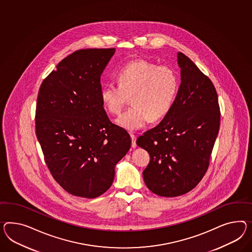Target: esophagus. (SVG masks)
<instances>
[{"label": "esophagus", "mask_w": 252, "mask_h": 252, "mask_svg": "<svg viewBox=\"0 0 252 252\" xmlns=\"http://www.w3.org/2000/svg\"><path fill=\"white\" fill-rule=\"evenodd\" d=\"M130 138H131V147L135 148L136 146H137V144H136V136L133 135V134H130Z\"/></svg>", "instance_id": "1"}]
</instances>
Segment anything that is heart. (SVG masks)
<instances>
[{"label": "heart", "instance_id": "obj_1", "mask_svg": "<svg viewBox=\"0 0 252 252\" xmlns=\"http://www.w3.org/2000/svg\"><path fill=\"white\" fill-rule=\"evenodd\" d=\"M117 78L119 84L102 87L101 101L110 113L119 115L130 97L132 107L117 120L122 127L130 131L165 116L179 88V78L172 66L143 59L124 65Z\"/></svg>", "mask_w": 252, "mask_h": 252}]
</instances>
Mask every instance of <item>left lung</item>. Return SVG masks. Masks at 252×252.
<instances>
[{
  "mask_svg": "<svg viewBox=\"0 0 252 252\" xmlns=\"http://www.w3.org/2000/svg\"><path fill=\"white\" fill-rule=\"evenodd\" d=\"M181 84L170 111L136 143L146 150L150 162L144 183L157 195L187 194L206 174L220 126L218 93L210 78L178 53Z\"/></svg>",
  "mask_w": 252,
  "mask_h": 252,
  "instance_id": "1",
  "label": "left lung"
}]
</instances>
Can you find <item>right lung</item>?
Wrapping results in <instances>:
<instances>
[{"mask_svg":"<svg viewBox=\"0 0 252 252\" xmlns=\"http://www.w3.org/2000/svg\"><path fill=\"white\" fill-rule=\"evenodd\" d=\"M115 48L67 56L43 80L35 133L52 176L69 194L95 198L112 185L115 165L128 153L126 129L110 122L100 97V76Z\"/></svg>","mask_w":252,"mask_h":252,"instance_id":"add662e5","label":"right lung"}]
</instances>
